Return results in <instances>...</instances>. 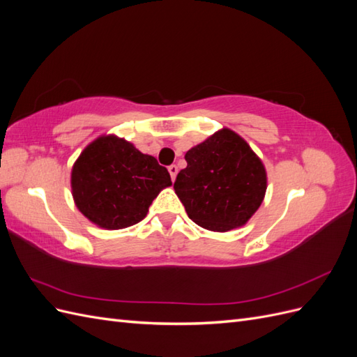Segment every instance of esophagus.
<instances>
[{
  "instance_id": "1",
  "label": "esophagus",
  "mask_w": 357,
  "mask_h": 357,
  "mask_svg": "<svg viewBox=\"0 0 357 357\" xmlns=\"http://www.w3.org/2000/svg\"><path fill=\"white\" fill-rule=\"evenodd\" d=\"M168 171H169V176H171V178L174 180V178H176V176H177V172H178L177 165H169V167H168Z\"/></svg>"
}]
</instances>
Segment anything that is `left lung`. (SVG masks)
<instances>
[{"label": "left lung", "instance_id": "obj_1", "mask_svg": "<svg viewBox=\"0 0 357 357\" xmlns=\"http://www.w3.org/2000/svg\"><path fill=\"white\" fill-rule=\"evenodd\" d=\"M174 190L189 219L208 231L240 228L261 207L266 171L244 139L228 128L185 155Z\"/></svg>", "mask_w": 357, "mask_h": 357}]
</instances>
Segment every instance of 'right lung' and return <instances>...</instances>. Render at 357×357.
<instances>
[{"instance_id":"1","label":"right lung","mask_w":357,"mask_h":357,"mask_svg":"<svg viewBox=\"0 0 357 357\" xmlns=\"http://www.w3.org/2000/svg\"><path fill=\"white\" fill-rule=\"evenodd\" d=\"M171 185L165 167L116 135L96 138L71 171L75 205L84 218L105 229L142 222L159 192Z\"/></svg>"}]
</instances>
